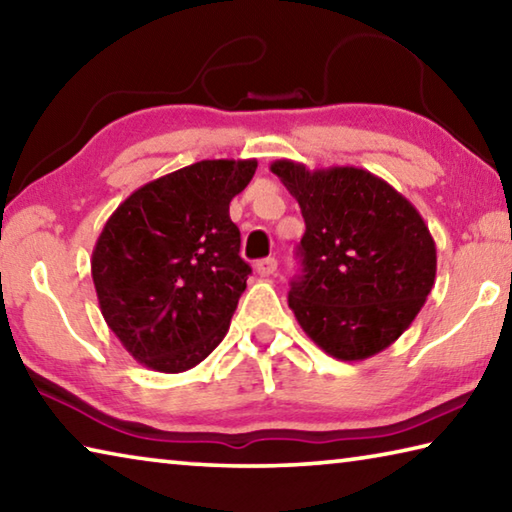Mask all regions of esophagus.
Wrapping results in <instances>:
<instances>
[{
  "label": "esophagus",
  "mask_w": 512,
  "mask_h": 512,
  "mask_svg": "<svg viewBox=\"0 0 512 512\" xmlns=\"http://www.w3.org/2000/svg\"><path fill=\"white\" fill-rule=\"evenodd\" d=\"M255 271L262 277H271L277 271V259L275 257H264L255 264Z\"/></svg>",
  "instance_id": "34e87169"
}]
</instances>
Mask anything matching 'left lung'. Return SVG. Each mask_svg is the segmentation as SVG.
<instances>
[{"label": "left lung", "mask_w": 512, "mask_h": 512, "mask_svg": "<svg viewBox=\"0 0 512 512\" xmlns=\"http://www.w3.org/2000/svg\"><path fill=\"white\" fill-rule=\"evenodd\" d=\"M271 171L305 219L289 307L305 334L339 361L386 350L418 316L436 280V244L420 212L375 173L309 171L275 160Z\"/></svg>", "instance_id": "left-lung-1"}]
</instances>
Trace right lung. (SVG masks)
Wrapping results in <instances>:
<instances>
[{"label": "right lung", "mask_w": 512, "mask_h": 512, "mask_svg": "<svg viewBox=\"0 0 512 512\" xmlns=\"http://www.w3.org/2000/svg\"><path fill=\"white\" fill-rule=\"evenodd\" d=\"M257 160H201L121 203L92 250L101 314L142 366L183 372L223 341L246 289L230 201Z\"/></svg>", "instance_id": "1"}]
</instances>
